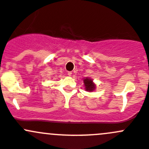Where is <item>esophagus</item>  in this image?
Segmentation results:
<instances>
[{"label":"esophagus","mask_w":149,"mask_h":149,"mask_svg":"<svg viewBox=\"0 0 149 149\" xmlns=\"http://www.w3.org/2000/svg\"><path fill=\"white\" fill-rule=\"evenodd\" d=\"M68 76H72V73H71V72H68Z\"/></svg>","instance_id":"34e87169"}]
</instances>
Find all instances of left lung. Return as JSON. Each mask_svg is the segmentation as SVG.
<instances>
[{"label":"left lung","mask_w":149,"mask_h":149,"mask_svg":"<svg viewBox=\"0 0 149 149\" xmlns=\"http://www.w3.org/2000/svg\"><path fill=\"white\" fill-rule=\"evenodd\" d=\"M84 81V90L88 92H93L96 88V84L93 82V79L89 77H86L83 79Z\"/></svg>","instance_id":"1"}]
</instances>
